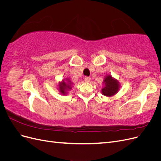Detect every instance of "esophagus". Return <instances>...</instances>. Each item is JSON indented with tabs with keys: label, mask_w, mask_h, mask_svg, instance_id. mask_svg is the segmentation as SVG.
<instances>
[{
	"label": "esophagus",
	"mask_w": 161,
	"mask_h": 161,
	"mask_svg": "<svg viewBox=\"0 0 161 161\" xmlns=\"http://www.w3.org/2000/svg\"><path fill=\"white\" fill-rule=\"evenodd\" d=\"M85 82H89L91 81V78L88 77V76H86L85 78Z\"/></svg>",
	"instance_id": "34e87169"
}]
</instances>
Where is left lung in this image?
<instances>
[{
    "instance_id": "left-lung-1",
    "label": "left lung",
    "mask_w": 161,
    "mask_h": 161,
    "mask_svg": "<svg viewBox=\"0 0 161 161\" xmlns=\"http://www.w3.org/2000/svg\"><path fill=\"white\" fill-rule=\"evenodd\" d=\"M103 83L104 84V86L101 89V92L106 97L114 96L119 90V82L112 77L111 75H107L105 77Z\"/></svg>"
}]
</instances>
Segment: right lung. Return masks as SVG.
<instances>
[{"instance_id":"obj_1","label":"right lung","mask_w":161,"mask_h":161,"mask_svg":"<svg viewBox=\"0 0 161 161\" xmlns=\"http://www.w3.org/2000/svg\"><path fill=\"white\" fill-rule=\"evenodd\" d=\"M73 85L72 82L69 79H64L62 82H59L58 85V90L62 95L68 94V91L72 89V85Z\"/></svg>"}]
</instances>
